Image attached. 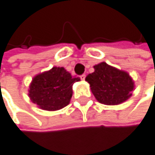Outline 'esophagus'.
I'll return each mask as SVG.
<instances>
[{
  "label": "esophagus",
  "instance_id": "obj_1",
  "mask_svg": "<svg viewBox=\"0 0 155 155\" xmlns=\"http://www.w3.org/2000/svg\"><path fill=\"white\" fill-rule=\"evenodd\" d=\"M81 79H82L83 81H84V79H85V74H83V75H81Z\"/></svg>",
  "mask_w": 155,
  "mask_h": 155
}]
</instances>
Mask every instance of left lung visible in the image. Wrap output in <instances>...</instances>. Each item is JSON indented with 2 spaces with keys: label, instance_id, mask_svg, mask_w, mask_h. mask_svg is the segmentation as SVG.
I'll return each mask as SVG.
<instances>
[{
  "label": "left lung",
  "instance_id": "8db88e82",
  "mask_svg": "<svg viewBox=\"0 0 155 155\" xmlns=\"http://www.w3.org/2000/svg\"><path fill=\"white\" fill-rule=\"evenodd\" d=\"M94 72L85 77L91 91L101 104L119 105L127 101L135 89V84L128 72L100 62L94 66Z\"/></svg>",
  "mask_w": 155,
  "mask_h": 155
}]
</instances>
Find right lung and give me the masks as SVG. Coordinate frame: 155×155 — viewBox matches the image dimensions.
<instances>
[{
	"mask_svg": "<svg viewBox=\"0 0 155 155\" xmlns=\"http://www.w3.org/2000/svg\"><path fill=\"white\" fill-rule=\"evenodd\" d=\"M63 67H53L33 77L28 97L40 109L54 111L66 107L72 97V85L79 82Z\"/></svg>",
	"mask_w": 155,
	"mask_h": 155,
	"instance_id": "obj_1",
	"label": "right lung"
}]
</instances>
